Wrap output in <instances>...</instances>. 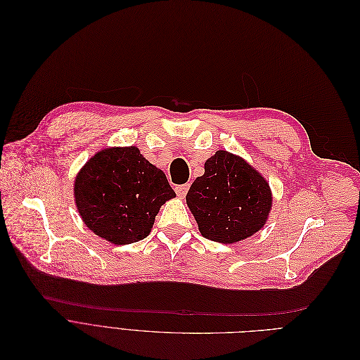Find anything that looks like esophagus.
<instances>
[{"mask_svg":"<svg viewBox=\"0 0 360 360\" xmlns=\"http://www.w3.org/2000/svg\"><path fill=\"white\" fill-rule=\"evenodd\" d=\"M187 191H189V184H181V186L176 187V193L179 198H184Z\"/></svg>","mask_w":360,"mask_h":360,"instance_id":"34e87169","label":"esophagus"}]
</instances>
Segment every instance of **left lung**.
<instances>
[{
    "instance_id": "1",
    "label": "left lung",
    "mask_w": 360,
    "mask_h": 360,
    "mask_svg": "<svg viewBox=\"0 0 360 360\" xmlns=\"http://www.w3.org/2000/svg\"><path fill=\"white\" fill-rule=\"evenodd\" d=\"M200 234L233 245L258 233L272 208L269 183L242 157L217 150L186 195Z\"/></svg>"
}]
</instances>
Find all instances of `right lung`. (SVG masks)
Returning <instances> with one entry per match:
<instances>
[{
	"instance_id": "add662e5",
	"label": "right lung",
	"mask_w": 360,
	"mask_h": 360,
	"mask_svg": "<svg viewBox=\"0 0 360 360\" xmlns=\"http://www.w3.org/2000/svg\"><path fill=\"white\" fill-rule=\"evenodd\" d=\"M73 191L84 226L117 246L143 240L160 208L176 196L164 171L136 146L98 150L80 168Z\"/></svg>"
}]
</instances>
